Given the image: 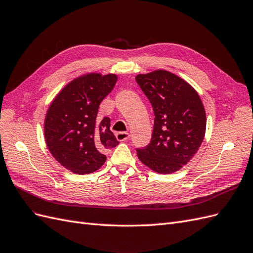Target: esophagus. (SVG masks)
<instances>
[{
  "mask_svg": "<svg viewBox=\"0 0 253 253\" xmlns=\"http://www.w3.org/2000/svg\"><path fill=\"white\" fill-rule=\"evenodd\" d=\"M115 138L120 142H124L129 139V133L128 132H118L115 134Z\"/></svg>",
  "mask_w": 253,
  "mask_h": 253,
  "instance_id": "esophagus-1",
  "label": "esophagus"
}]
</instances>
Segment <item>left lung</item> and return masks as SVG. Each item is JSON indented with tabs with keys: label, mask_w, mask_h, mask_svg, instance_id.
Wrapping results in <instances>:
<instances>
[{
	"label": "left lung",
	"mask_w": 253,
	"mask_h": 253,
	"mask_svg": "<svg viewBox=\"0 0 253 253\" xmlns=\"http://www.w3.org/2000/svg\"><path fill=\"white\" fill-rule=\"evenodd\" d=\"M135 81L155 112L153 138L145 148L136 149V155L159 174L175 172L191 160L204 141V104L189 83L167 70L139 74Z\"/></svg>",
	"instance_id": "1"
}]
</instances>
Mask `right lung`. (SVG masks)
I'll return each instance as SVG.
<instances>
[{"mask_svg": "<svg viewBox=\"0 0 253 253\" xmlns=\"http://www.w3.org/2000/svg\"><path fill=\"white\" fill-rule=\"evenodd\" d=\"M118 76L85 73L70 82L50 103L44 119L49 153L64 169L84 175L106 161L105 151L119 141L110 130V119L97 118L98 107Z\"/></svg>", "mask_w": 253, "mask_h": 253, "instance_id": "obj_1", "label": "right lung"}]
</instances>
